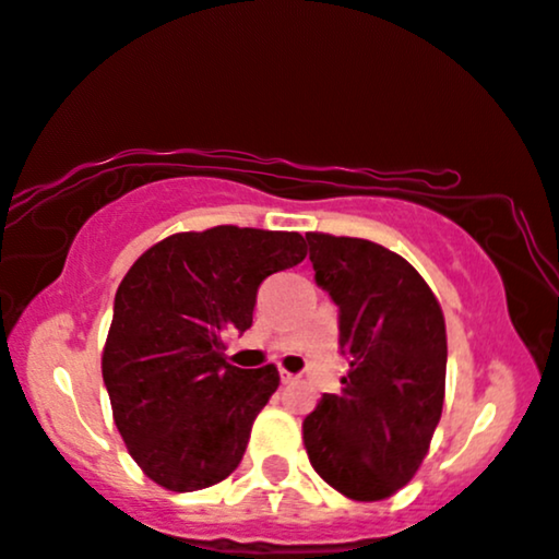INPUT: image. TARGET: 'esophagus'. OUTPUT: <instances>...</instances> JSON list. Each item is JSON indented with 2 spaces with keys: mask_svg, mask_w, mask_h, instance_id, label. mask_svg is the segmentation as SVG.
Masks as SVG:
<instances>
[{
  "mask_svg": "<svg viewBox=\"0 0 559 559\" xmlns=\"http://www.w3.org/2000/svg\"><path fill=\"white\" fill-rule=\"evenodd\" d=\"M278 374H281V382H283V384H288V382H294V380H296V374H290V372H286V369H281V372H278Z\"/></svg>",
  "mask_w": 559,
  "mask_h": 559,
  "instance_id": "esophagus-1",
  "label": "esophagus"
}]
</instances>
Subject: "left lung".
I'll list each match as a JSON object with an SVG mask.
<instances>
[{
  "label": "left lung",
  "instance_id": "1",
  "mask_svg": "<svg viewBox=\"0 0 559 559\" xmlns=\"http://www.w3.org/2000/svg\"><path fill=\"white\" fill-rule=\"evenodd\" d=\"M317 283L340 306L349 374L304 420L317 474L355 501L403 489L443 413L445 321L403 255L361 238L306 233Z\"/></svg>",
  "mask_w": 559,
  "mask_h": 559
}]
</instances>
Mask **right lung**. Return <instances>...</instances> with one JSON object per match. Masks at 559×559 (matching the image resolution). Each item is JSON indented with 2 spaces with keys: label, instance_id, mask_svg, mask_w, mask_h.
Instances as JSON below:
<instances>
[{
  "label": "right lung",
  "instance_id": "obj_1",
  "mask_svg": "<svg viewBox=\"0 0 559 559\" xmlns=\"http://www.w3.org/2000/svg\"><path fill=\"white\" fill-rule=\"evenodd\" d=\"M304 258L298 233L217 225L169 235L126 273L100 367L116 428L152 481L200 491L238 468L281 377L227 365L223 334L250 329L258 286Z\"/></svg>",
  "mask_w": 559,
  "mask_h": 559
}]
</instances>
